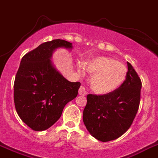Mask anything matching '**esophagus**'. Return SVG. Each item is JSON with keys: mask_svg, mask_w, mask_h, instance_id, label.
Returning <instances> with one entry per match:
<instances>
[{"mask_svg": "<svg viewBox=\"0 0 158 158\" xmlns=\"http://www.w3.org/2000/svg\"><path fill=\"white\" fill-rule=\"evenodd\" d=\"M79 94L80 96H86V94H87V93H86V89H85V87L84 86H80V88H79Z\"/></svg>", "mask_w": 158, "mask_h": 158, "instance_id": "1", "label": "esophagus"}]
</instances>
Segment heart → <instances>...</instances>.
Returning a JSON list of instances; mask_svg holds the SVG:
<instances>
[{"mask_svg": "<svg viewBox=\"0 0 158 158\" xmlns=\"http://www.w3.org/2000/svg\"><path fill=\"white\" fill-rule=\"evenodd\" d=\"M88 73L91 75L89 85L94 92L107 94L113 92L124 82L127 75V69L122 63L107 57H99L85 64ZM79 73L84 74L82 67L79 66Z\"/></svg>", "mask_w": 158, "mask_h": 158, "instance_id": "b5f03b06", "label": "heart"}]
</instances>
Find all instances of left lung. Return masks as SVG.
Wrapping results in <instances>:
<instances>
[{
    "label": "left lung",
    "instance_id": "left-lung-1",
    "mask_svg": "<svg viewBox=\"0 0 158 158\" xmlns=\"http://www.w3.org/2000/svg\"><path fill=\"white\" fill-rule=\"evenodd\" d=\"M126 80L118 89L104 95L88 94L82 119L86 129L102 142L114 140L132 125L140 102L142 82L130 63L127 62Z\"/></svg>",
    "mask_w": 158,
    "mask_h": 158
}]
</instances>
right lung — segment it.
<instances>
[{
  "label": "right lung",
  "instance_id": "1",
  "mask_svg": "<svg viewBox=\"0 0 158 158\" xmlns=\"http://www.w3.org/2000/svg\"><path fill=\"white\" fill-rule=\"evenodd\" d=\"M71 50V43L54 40L38 46L22 58L14 83L16 111L24 123L34 131L53 126L64 106L75 99L79 82H72L54 68L51 57L57 48Z\"/></svg>",
  "mask_w": 158,
  "mask_h": 158
}]
</instances>
